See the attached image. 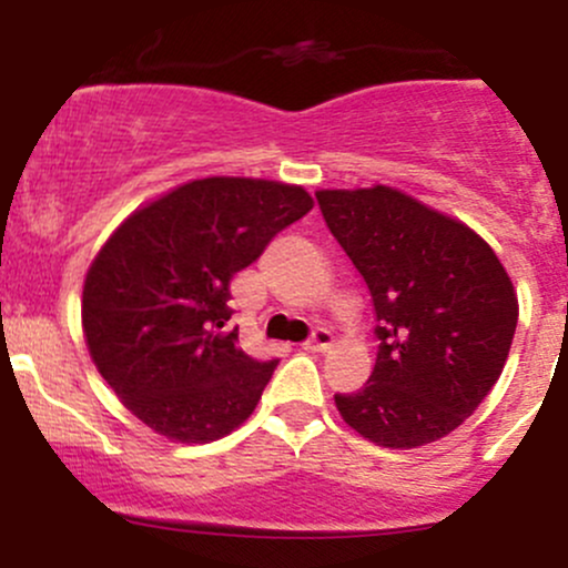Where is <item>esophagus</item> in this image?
<instances>
[{"label":"esophagus","instance_id":"1","mask_svg":"<svg viewBox=\"0 0 568 568\" xmlns=\"http://www.w3.org/2000/svg\"><path fill=\"white\" fill-rule=\"evenodd\" d=\"M331 344H334V336H331V331L315 328V331H312V336L304 342V349H310V352H325V349L331 347Z\"/></svg>","mask_w":568,"mask_h":568}]
</instances>
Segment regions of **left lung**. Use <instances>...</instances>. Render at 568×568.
<instances>
[{
  "mask_svg": "<svg viewBox=\"0 0 568 568\" xmlns=\"http://www.w3.org/2000/svg\"><path fill=\"white\" fill-rule=\"evenodd\" d=\"M325 224L376 312V366L338 393L342 419L384 448L425 446L491 393L518 325V296L470 226L389 186L323 189Z\"/></svg>",
  "mask_w": 568,
  "mask_h": 568,
  "instance_id": "obj_1",
  "label": "left lung"
}]
</instances>
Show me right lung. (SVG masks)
Wrapping results in <instances>:
<instances>
[{
    "instance_id": "obj_1",
    "label": "right lung",
    "mask_w": 568,
    "mask_h": 568,
    "mask_svg": "<svg viewBox=\"0 0 568 568\" xmlns=\"http://www.w3.org/2000/svg\"><path fill=\"white\" fill-rule=\"evenodd\" d=\"M312 211L302 186L189 181L135 211L90 264L82 328L98 374L125 408L179 443L230 435L256 408L277 361L230 328V280Z\"/></svg>"
}]
</instances>
